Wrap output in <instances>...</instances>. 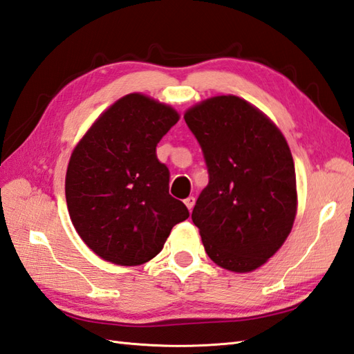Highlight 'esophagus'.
Wrapping results in <instances>:
<instances>
[{"mask_svg":"<svg viewBox=\"0 0 354 354\" xmlns=\"http://www.w3.org/2000/svg\"><path fill=\"white\" fill-rule=\"evenodd\" d=\"M184 203L187 205V208L192 211V209H193V207H194V203H196V199H194V196H188V197H187V199L184 201Z\"/></svg>","mask_w":354,"mask_h":354,"instance_id":"obj_1","label":"esophagus"}]
</instances>
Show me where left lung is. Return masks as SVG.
Masks as SVG:
<instances>
[{"instance_id": "left-lung-1", "label": "left lung", "mask_w": 354, "mask_h": 354, "mask_svg": "<svg viewBox=\"0 0 354 354\" xmlns=\"http://www.w3.org/2000/svg\"><path fill=\"white\" fill-rule=\"evenodd\" d=\"M184 119L209 174L192 214L205 252L235 273L257 270L281 249L297 212L290 146L264 113L234 95L202 101Z\"/></svg>"}]
</instances>
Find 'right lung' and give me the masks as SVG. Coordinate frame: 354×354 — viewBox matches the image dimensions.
<instances>
[{
	"label": "right lung",
	"mask_w": 354,
	"mask_h": 354,
	"mask_svg": "<svg viewBox=\"0 0 354 354\" xmlns=\"http://www.w3.org/2000/svg\"><path fill=\"white\" fill-rule=\"evenodd\" d=\"M179 120L170 105L129 93L96 119L73 149L66 203L88 249L118 266H140L161 252L171 227L188 218L169 194L157 145Z\"/></svg>",
	"instance_id": "right-lung-1"
}]
</instances>
